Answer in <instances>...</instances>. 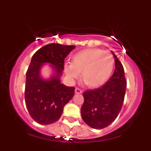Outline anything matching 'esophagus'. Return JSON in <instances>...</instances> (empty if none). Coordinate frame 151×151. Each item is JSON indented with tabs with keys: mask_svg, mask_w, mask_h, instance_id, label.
<instances>
[{
	"mask_svg": "<svg viewBox=\"0 0 151 151\" xmlns=\"http://www.w3.org/2000/svg\"><path fill=\"white\" fill-rule=\"evenodd\" d=\"M75 92H76V94H82V90H81V89L78 88H76V89H75Z\"/></svg>",
	"mask_w": 151,
	"mask_h": 151,
	"instance_id": "obj_1",
	"label": "esophagus"
}]
</instances>
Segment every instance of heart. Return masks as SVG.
Masks as SVG:
<instances>
[{"label":"heart","mask_w":151,"mask_h":151,"mask_svg":"<svg viewBox=\"0 0 151 151\" xmlns=\"http://www.w3.org/2000/svg\"><path fill=\"white\" fill-rule=\"evenodd\" d=\"M115 66V59L109 51L99 48L82 50L73 56L72 63L65 65L66 74L73 79L82 73V79L88 87H100L110 78Z\"/></svg>","instance_id":"1"}]
</instances>
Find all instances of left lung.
Listing matches in <instances>:
<instances>
[{
  "label": "left lung",
  "mask_w": 151,
  "mask_h": 151,
  "mask_svg": "<svg viewBox=\"0 0 151 151\" xmlns=\"http://www.w3.org/2000/svg\"><path fill=\"white\" fill-rule=\"evenodd\" d=\"M115 70L111 78L101 88L83 93L82 118L90 127L101 129L110 125L122 109L126 89V79L122 64L113 52Z\"/></svg>",
  "instance_id": "obj_1"
}]
</instances>
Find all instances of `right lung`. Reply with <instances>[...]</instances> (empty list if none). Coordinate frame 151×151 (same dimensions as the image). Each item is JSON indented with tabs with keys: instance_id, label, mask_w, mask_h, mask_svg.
I'll return each instance as SVG.
<instances>
[{
	"instance_id": "obj_1",
	"label": "right lung",
	"mask_w": 151,
	"mask_h": 151,
	"mask_svg": "<svg viewBox=\"0 0 151 151\" xmlns=\"http://www.w3.org/2000/svg\"><path fill=\"white\" fill-rule=\"evenodd\" d=\"M76 47L52 43L42 47L32 57L26 72L25 101L29 113L35 122L48 125L60 118L64 106L73 98L75 87L60 83L64 60ZM45 62L53 65L56 74L50 80L40 76Z\"/></svg>"
}]
</instances>
